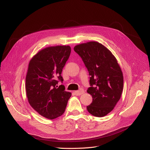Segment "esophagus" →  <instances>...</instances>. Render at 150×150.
<instances>
[{
    "mask_svg": "<svg viewBox=\"0 0 150 150\" xmlns=\"http://www.w3.org/2000/svg\"><path fill=\"white\" fill-rule=\"evenodd\" d=\"M84 93V91L83 89H80L79 91H75L74 94L76 95V96H79V95L83 94Z\"/></svg>",
    "mask_w": 150,
    "mask_h": 150,
    "instance_id": "obj_1",
    "label": "esophagus"
}]
</instances>
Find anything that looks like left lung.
<instances>
[{
    "label": "left lung",
    "instance_id": "8db88e82",
    "mask_svg": "<svg viewBox=\"0 0 150 150\" xmlns=\"http://www.w3.org/2000/svg\"><path fill=\"white\" fill-rule=\"evenodd\" d=\"M74 51L81 57L90 76L87 92L93 101L87 106L88 112L96 117L110 112L121 98L123 76L116 57L103 44L89 42L77 45Z\"/></svg>",
    "mask_w": 150,
    "mask_h": 150
}]
</instances>
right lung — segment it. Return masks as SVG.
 <instances>
[{
	"mask_svg": "<svg viewBox=\"0 0 150 150\" xmlns=\"http://www.w3.org/2000/svg\"><path fill=\"white\" fill-rule=\"evenodd\" d=\"M69 46L48 47L32 58L25 78V90L30 105L39 115L53 120L64 112L71 93L65 91L61 76L69 57Z\"/></svg>",
	"mask_w": 150,
	"mask_h": 150,
	"instance_id": "obj_1",
	"label": "right lung"
}]
</instances>
